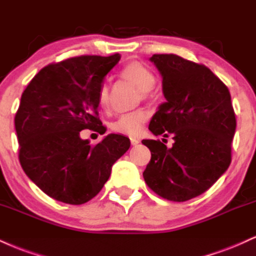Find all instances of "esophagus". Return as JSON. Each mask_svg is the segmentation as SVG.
<instances>
[{"label": "esophagus", "instance_id": "1", "mask_svg": "<svg viewBox=\"0 0 256 256\" xmlns=\"http://www.w3.org/2000/svg\"><path fill=\"white\" fill-rule=\"evenodd\" d=\"M130 144L133 146H136L138 144H140V140L136 139V138H130Z\"/></svg>", "mask_w": 256, "mask_h": 256}]
</instances>
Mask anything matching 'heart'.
Here are the masks:
<instances>
[{"instance_id":"obj_1","label":"heart","mask_w":256,"mask_h":256,"mask_svg":"<svg viewBox=\"0 0 256 256\" xmlns=\"http://www.w3.org/2000/svg\"><path fill=\"white\" fill-rule=\"evenodd\" d=\"M122 75L144 93L151 91L156 84L154 74L139 62L129 63L128 66H126L122 69ZM98 105L102 109H106L109 106V88L106 85H102L99 88ZM147 118H148V112L146 110L139 109L130 111L117 117L115 121L111 123V129L115 133L136 136L142 130Z\"/></svg>"}]
</instances>
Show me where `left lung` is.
Masks as SVG:
<instances>
[{"instance_id": "1", "label": "left lung", "mask_w": 256, "mask_h": 256, "mask_svg": "<svg viewBox=\"0 0 256 256\" xmlns=\"http://www.w3.org/2000/svg\"><path fill=\"white\" fill-rule=\"evenodd\" d=\"M166 100L150 122L153 134L175 142L142 140L151 151L144 178L159 196L183 202L212 187L231 163L236 117L223 81L206 66L174 54L153 55ZM164 140V139H163Z\"/></svg>"}]
</instances>
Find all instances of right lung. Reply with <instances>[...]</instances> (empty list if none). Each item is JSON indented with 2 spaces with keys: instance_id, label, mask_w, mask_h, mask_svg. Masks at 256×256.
Here are the masks:
<instances>
[{
  "instance_id": "1",
  "label": "right lung",
  "mask_w": 256,
  "mask_h": 256,
  "mask_svg": "<svg viewBox=\"0 0 256 256\" xmlns=\"http://www.w3.org/2000/svg\"><path fill=\"white\" fill-rule=\"evenodd\" d=\"M120 58L115 54L52 63L40 69L21 96L14 120L21 168L52 199L70 205L91 200L130 146L120 134L106 135L96 146L80 138L84 129L106 130L98 118V92Z\"/></svg>"
}]
</instances>
